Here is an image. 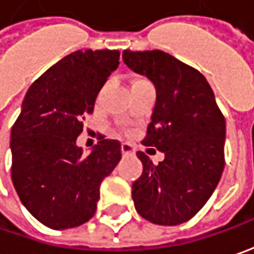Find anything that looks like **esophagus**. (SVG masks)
<instances>
[{
  "mask_svg": "<svg viewBox=\"0 0 254 254\" xmlns=\"http://www.w3.org/2000/svg\"><path fill=\"white\" fill-rule=\"evenodd\" d=\"M121 149H122V154L124 156H130V154L135 153V147L130 143H122Z\"/></svg>",
  "mask_w": 254,
  "mask_h": 254,
  "instance_id": "obj_1",
  "label": "esophagus"
}]
</instances>
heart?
Returning <instances> with one entry per match:
<instances>
[{
	"label": "heart",
	"instance_id": "heart-1",
	"mask_svg": "<svg viewBox=\"0 0 254 254\" xmlns=\"http://www.w3.org/2000/svg\"><path fill=\"white\" fill-rule=\"evenodd\" d=\"M136 81H137V80H136Z\"/></svg>",
	"mask_w": 254,
	"mask_h": 254
}]
</instances>
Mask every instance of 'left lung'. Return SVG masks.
Returning a JSON list of instances; mask_svg holds the SVG:
<instances>
[{"label":"left lung","instance_id":"left-lung-1","mask_svg":"<svg viewBox=\"0 0 254 254\" xmlns=\"http://www.w3.org/2000/svg\"><path fill=\"white\" fill-rule=\"evenodd\" d=\"M130 70L156 87L144 146L164 153L153 164L137 152L142 176L132 184L136 211L156 225H180L205 205L225 166V118L198 70L162 50H124Z\"/></svg>","mask_w":254,"mask_h":254}]
</instances>
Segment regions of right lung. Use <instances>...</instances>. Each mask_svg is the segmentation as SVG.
Returning <instances> with one entry per match:
<instances>
[{"instance_id":"obj_1","label":"right lung","mask_w":254,"mask_h":254,"mask_svg":"<svg viewBox=\"0 0 254 254\" xmlns=\"http://www.w3.org/2000/svg\"><path fill=\"white\" fill-rule=\"evenodd\" d=\"M118 50H77L32 84L11 130V177L19 199L52 229L75 228L95 214L102 180L121 160L118 140L100 137L91 153L75 144Z\"/></svg>"}]
</instances>
